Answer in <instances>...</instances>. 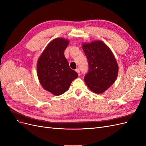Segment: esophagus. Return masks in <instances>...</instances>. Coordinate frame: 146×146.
Here are the masks:
<instances>
[{"mask_svg": "<svg viewBox=\"0 0 146 146\" xmlns=\"http://www.w3.org/2000/svg\"><path fill=\"white\" fill-rule=\"evenodd\" d=\"M76 71L77 72V74H78V76H80V69H79L78 68V69H77L76 70Z\"/></svg>", "mask_w": 146, "mask_h": 146, "instance_id": "esophagus-1", "label": "esophagus"}]
</instances>
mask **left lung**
<instances>
[{
	"label": "left lung",
	"mask_w": 146,
	"mask_h": 146,
	"mask_svg": "<svg viewBox=\"0 0 146 146\" xmlns=\"http://www.w3.org/2000/svg\"><path fill=\"white\" fill-rule=\"evenodd\" d=\"M89 65L85 82L89 89L96 94L102 93L115 82L118 65L111 50L101 41L82 44Z\"/></svg>",
	"instance_id": "left-lung-1"
}]
</instances>
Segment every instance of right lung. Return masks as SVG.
Masks as SVG:
<instances>
[{
    "label": "right lung",
    "mask_w": 146,
    "mask_h": 146,
    "mask_svg": "<svg viewBox=\"0 0 146 146\" xmlns=\"http://www.w3.org/2000/svg\"><path fill=\"white\" fill-rule=\"evenodd\" d=\"M69 40L62 38L50 41L39 56L37 75L43 88L55 96L67 91L78 74L70 68L64 52Z\"/></svg>",
    "instance_id": "obj_1"
}]
</instances>
